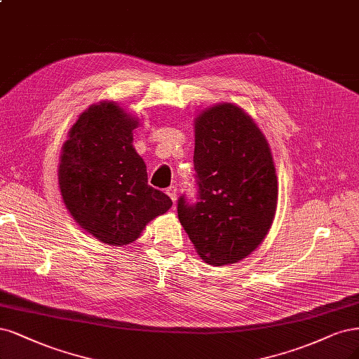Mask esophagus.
<instances>
[{
  "label": "esophagus",
  "mask_w": 359,
  "mask_h": 359,
  "mask_svg": "<svg viewBox=\"0 0 359 359\" xmlns=\"http://www.w3.org/2000/svg\"><path fill=\"white\" fill-rule=\"evenodd\" d=\"M166 194L170 197L172 202H177V197H178V191H177V187H174V185H170L169 189H166Z\"/></svg>",
  "instance_id": "esophagus-1"
}]
</instances>
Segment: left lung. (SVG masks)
<instances>
[{
    "mask_svg": "<svg viewBox=\"0 0 359 359\" xmlns=\"http://www.w3.org/2000/svg\"><path fill=\"white\" fill-rule=\"evenodd\" d=\"M199 202L178 201V218L203 262L234 264L252 254L273 224L278 178L270 147L254 118L230 102L194 117Z\"/></svg>",
    "mask_w": 359,
    "mask_h": 359,
    "instance_id": "obj_1",
    "label": "left lung"
}]
</instances>
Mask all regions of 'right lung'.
<instances>
[{
	"label": "right lung",
	"instance_id": "right-lung-1",
	"mask_svg": "<svg viewBox=\"0 0 359 359\" xmlns=\"http://www.w3.org/2000/svg\"><path fill=\"white\" fill-rule=\"evenodd\" d=\"M138 126V117L102 101L83 111L62 145V199L74 221L107 245L135 242L172 206L169 196L148 185L147 166L132 145Z\"/></svg>",
	"mask_w": 359,
	"mask_h": 359
}]
</instances>
